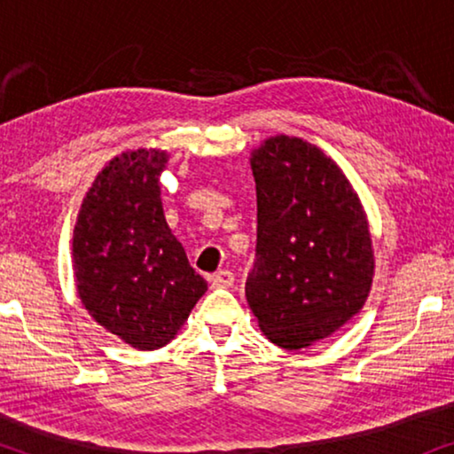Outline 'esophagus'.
<instances>
[{
    "label": "esophagus",
    "mask_w": 454,
    "mask_h": 454,
    "mask_svg": "<svg viewBox=\"0 0 454 454\" xmlns=\"http://www.w3.org/2000/svg\"><path fill=\"white\" fill-rule=\"evenodd\" d=\"M210 285L216 289H227L233 285V272L231 270H219L210 277Z\"/></svg>",
    "instance_id": "34e87169"
}]
</instances>
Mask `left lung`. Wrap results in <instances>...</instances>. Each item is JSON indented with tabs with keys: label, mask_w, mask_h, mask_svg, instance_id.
Listing matches in <instances>:
<instances>
[{
	"label": "left lung",
	"mask_w": 454,
	"mask_h": 454,
	"mask_svg": "<svg viewBox=\"0 0 454 454\" xmlns=\"http://www.w3.org/2000/svg\"><path fill=\"white\" fill-rule=\"evenodd\" d=\"M256 258L246 297L283 349L331 337L368 300L374 252L362 202L318 146L275 136L252 153Z\"/></svg>",
	"instance_id": "obj_1"
}]
</instances>
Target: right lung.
I'll list each match as a JSON object with an SVG mask.
<instances>
[{"label":"right lung","instance_id":"right-lung-1","mask_svg":"<svg viewBox=\"0 0 454 454\" xmlns=\"http://www.w3.org/2000/svg\"><path fill=\"white\" fill-rule=\"evenodd\" d=\"M169 154L138 148L109 160L74 227V277L89 314L123 343L159 349L207 291L167 225L159 176Z\"/></svg>","mask_w":454,"mask_h":454}]
</instances>
